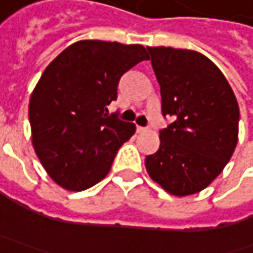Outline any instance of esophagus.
<instances>
[{"instance_id":"34e87169","label":"esophagus","mask_w":253,"mask_h":253,"mask_svg":"<svg viewBox=\"0 0 253 253\" xmlns=\"http://www.w3.org/2000/svg\"><path fill=\"white\" fill-rule=\"evenodd\" d=\"M136 132H138V133H143V132H146V128H143V126H136Z\"/></svg>"}]
</instances>
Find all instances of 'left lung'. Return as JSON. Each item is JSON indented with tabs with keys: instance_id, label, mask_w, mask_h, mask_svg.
<instances>
[{
	"instance_id": "obj_1",
	"label": "left lung",
	"mask_w": 253,
	"mask_h": 253,
	"mask_svg": "<svg viewBox=\"0 0 253 253\" xmlns=\"http://www.w3.org/2000/svg\"><path fill=\"white\" fill-rule=\"evenodd\" d=\"M161 84L162 112L174 121L162 129L148 174L171 196L196 194L224 170L238 143L239 107L225 76L207 56L189 49L151 47Z\"/></svg>"
}]
</instances>
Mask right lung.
Returning a JSON list of instances; mask_svg holds the SVG:
<instances>
[{
    "label": "right lung",
    "mask_w": 253,
    "mask_h": 253,
    "mask_svg": "<svg viewBox=\"0 0 253 253\" xmlns=\"http://www.w3.org/2000/svg\"><path fill=\"white\" fill-rule=\"evenodd\" d=\"M142 44L79 41L44 69L29 100L32 145L56 184L83 191L101 181L135 124L108 114L122 74L148 60Z\"/></svg>",
    "instance_id": "add662e5"
}]
</instances>
